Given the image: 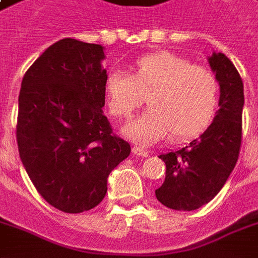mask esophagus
<instances>
[{
  "label": "esophagus",
  "instance_id": "34e87169",
  "mask_svg": "<svg viewBox=\"0 0 258 258\" xmlns=\"http://www.w3.org/2000/svg\"><path fill=\"white\" fill-rule=\"evenodd\" d=\"M133 155L135 156H141V157H148L149 156V152L145 151L144 148H141V146H133Z\"/></svg>",
  "mask_w": 258,
  "mask_h": 258
}]
</instances>
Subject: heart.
Segmentation results:
<instances>
[{"instance_id": "obj_1", "label": "heart", "mask_w": 258, "mask_h": 258, "mask_svg": "<svg viewBox=\"0 0 258 258\" xmlns=\"http://www.w3.org/2000/svg\"><path fill=\"white\" fill-rule=\"evenodd\" d=\"M103 94L109 113L130 117L145 98L148 110L123 128L140 145H153L173 134L184 141L202 134L216 116L220 87L216 76L175 53L153 52L130 66V73L110 72Z\"/></svg>"}]
</instances>
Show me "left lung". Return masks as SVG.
<instances>
[{"label": "left lung", "instance_id": "obj_1", "mask_svg": "<svg viewBox=\"0 0 258 258\" xmlns=\"http://www.w3.org/2000/svg\"><path fill=\"white\" fill-rule=\"evenodd\" d=\"M207 60L220 85V109L213 123L186 146L159 156L166 163V179L155 194L173 210H196L214 199L238 162L243 83L224 53L213 52Z\"/></svg>", "mask_w": 258, "mask_h": 258}]
</instances>
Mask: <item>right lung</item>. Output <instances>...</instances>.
Listing matches in <instances>:
<instances>
[{
  "label": "right lung",
  "instance_id": "1",
  "mask_svg": "<svg viewBox=\"0 0 258 258\" xmlns=\"http://www.w3.org/2000/svg\"><path fill=\"white\" fill-rule=\"evenodd\" d=\"M103 59L99 44L63 38L48 47L22 80L20 160L38 194L64 213L99 205L109 174L131 152L128 142L112 134L102 110Z\"/></svg>",
  "mask_w": 258,
  "mask_h": 258
}]
</instances>
